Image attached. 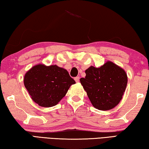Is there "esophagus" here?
<instances>
[{
	"label": "esophagus",
	"instance_id": "esophagus-1",
	"mask_svg": "<svg viewBox=\"0 0 149 149\" xmlns=\"http://www.w3.org/2000/svg\"><path fill=\"white\" fill-rule=\"evenodd\" d=\"M74 79H75V82L78 83V82L79 81V77H75L74 78Z\"/></svg>",
	"mask_w": 149,
	"mask_h": 149
}]
</instances>
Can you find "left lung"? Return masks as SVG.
<instances>
[{
  "label": "left lung",
  "instance_id": "1",
  "mask_svg": "<svg viewBox=\"0 0 149 149\" xmlns=\"http://www.w3.org/2000/svg\"><path fill=\"white\" fill-rule=\"evenodd\" d=\"M80 82L93 106L99 110L111 109L119 104L127 85L124 70L111 61L100 68L89 67Z\"/></svg>",
  "mask_w": 149,
  "mask_h": 149
}]
</instances>
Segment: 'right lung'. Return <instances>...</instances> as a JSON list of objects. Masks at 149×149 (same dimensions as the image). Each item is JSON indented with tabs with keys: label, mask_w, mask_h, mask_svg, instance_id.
<instances>
[{
	"label": "right lung",
	"mask_w": 149,
	"mask_h": 149,
	"mask_svg": "<svg viewBox=\"0 0 149 149\" xmlns=\"http://www.w3.org/2000/svg\"><path fill=\"white\" fill-rule=\"evenodd\" d=\"M75 83L66 70L56 65L37 64L24 77V85L32 100L45 107L57 104Z\"/></svg>",
	"instance_id": "obj_1"
}]
</instances>
